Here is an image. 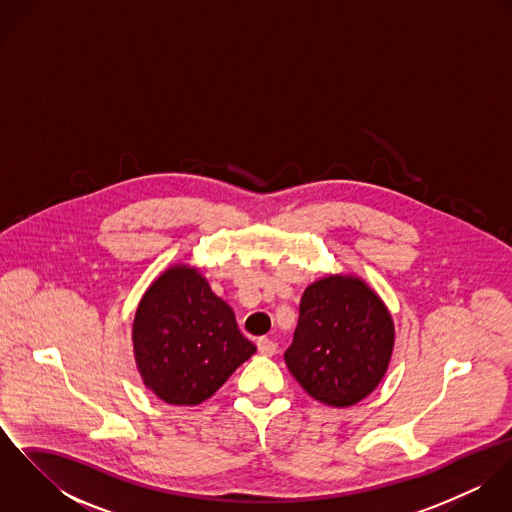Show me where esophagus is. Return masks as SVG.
I'll use <instances>...</instances> for the list:
<instances>
[{"label": "esophagus", "mask_w": 512, "mask_h": 512, "mask_svg": "<svg viewBox=\"0 0 512 512\" xmlns=\"http://www.w3.org/2000/svg\"><path fill=\"white\" fill-rule=\"evenodd\" d=\"M258 351L262 355H274L278 351V345L272 339H268V337H260L258 339Z\"/></svg>", "instance_id": "1"}]
</instances>
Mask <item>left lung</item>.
Returning a JSON list of instances; mask_svg holds the SVG:
<instances>
[{
	"instance_id": "8db88e82",
	"label": "left lung",
	"mask_w": 512,
	"mask_h": 512,
	"mask_svg": "<svg viewBox=\"0 0 512 512\" xmlns=\"http://www.w3.org/2000/svg\"><path fill=\"white\" fill-rule=\"evenodd\" d=\"M394 347V325L380 297L365 282L329 276L311 284L284 361L315 400L345 408L382 380Z\"/></svg>"
}]
</instances>
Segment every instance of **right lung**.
Instances as JSON below:
<instances>
[{
	"instance_id": "right-lung-1",
	"label": "right lung",
	"mask_w": 512,
	"mask_h": 512,
	"mask_svg": "<svg viewBox=\"0 0 512 512\" xmlns=\"http://www.w3.org/2000/svg\"><path fill=\"white\" fill-rule=\"evenodd\" d=\"M134 353L147 388L163 402L195 406L211 398L256 347L201 274L173 266L140 301Z\"/></svg>"
}]
</instances>
